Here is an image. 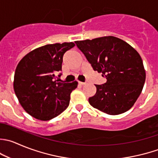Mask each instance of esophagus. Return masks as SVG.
<instances>
[{"label":"esophagus","mask_w":158,"mask_h":158,"mask_svg":"<svg viewBox=\"0 0 158 158\" xmlns=\"http://www.w3.org/2000/svg\"><path fill=\"white\" fill-rule=\"evenodd\" d=\"M79 84L80 85H85V82H79Z\"/></svg>","instance_id":"1"}]
</instances>
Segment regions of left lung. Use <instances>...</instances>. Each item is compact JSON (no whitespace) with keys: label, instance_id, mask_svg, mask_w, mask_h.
Masks as SVG:
<instances>
[{"label":"left lung","instance_id":"left-lung-1","mask_svg":"<svg viewBox=\"0 0 158 158\" xmlns=\"http://www.w3.org/2000/svg\"><path fill=\"white\" fill-rule=\"evenodd\" d=\"M75 42L93 70L106 79L104 84L95 85L96 93L89 99L90 105L110 115L129 110L141 93L146 79L139 53L114 36Z\"/></svg>","mask_w":158,"mask_h":158}]
</instances>
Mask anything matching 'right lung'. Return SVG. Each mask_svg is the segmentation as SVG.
I'll return each instance as SVG.
<instances>
[{
	"label": "right lung",
	"instance_id": "obj_1",
	"mask_svg": "<svg viewBox=\"0 0 158 158\" xmlns=\"http://www.w3.org/2000/svg\"><path fill=\"white\" fill-rule=\"evenodd\" d=\"M74 46L73 42L44 45L27 53L18 64L14 89L20 104L29 115L46 121L69 106L70 94L78 82H59L55 77L62 71L63 55Z\"/></svg>",
	"mask_w": 158,
	"mask_h": 158
}]
</instances>
